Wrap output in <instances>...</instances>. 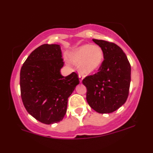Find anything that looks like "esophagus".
Wrapping results in <instances>:
<instances>
[{"label": "esophagus", "instance_id": "esophagus-1", "mask_svg": "<svg viewBox=\"0 0 153 153\" xmlns=\"http://www.w3.org/2000/svg\"><path fill=\"white\" fill-rule=\"evenodd\" d=\"M78 77H79V80H80V82H82V79H83V75H82L79 74Z\"/></svg>", "mask_w": 153, "mask_h": 153}]
</instances>
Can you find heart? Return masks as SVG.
<instances>
[{
  "mask_svg": "<svg viewBox=\"0 0 153 153\" xmlns=\"http://www.w3.org/2000/svg\"><path fill=\"white\" fill-rule=\"evenodd\" d=\"M103 59L102 49L97 45H91L79 47L70 56V60L73 64L79 65V71L82 75H88L97 71Z\"/></svg>",
  "mask_w": 153,
  "mask_h": 153,
  "instance_id": "b5f03b06",
  "label": "heart"
}]
</instances>
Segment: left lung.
Instances as JSON below:
<instances>
[{
	"label": "left lung",
	"mask_w": 153,
	"mask_h": 153,
	"mask_svg": "<svg viewBox=\"0 0 153 153\" xmlns=\"http://www.w3.org/2000/svg\"><path fill=\"white\" fill-rule=\"evenodd\" d=\"M102 49L103 61L98 73L86 76L87 102L101 114L115 111L127 101L131 81V65L118 45L105 40L93 39Z\"/></svg>",
	"instance_id": "obj_1"
}]
</instances>
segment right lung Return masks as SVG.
Segmentation results:
<instances>
[{
    "mask_svg": "<svg viewBox=\"0 0 153 153\" xmlns=\"http://www.w3.org/2000/svg\"><path fill=\"white\" fill-rule=\"evenodd\" d=\"M63 65L60 46L45 44L29 54L21 69L24 106L29 114L44 124L62 120L68 98L80 82L75 72L66 77L61 75Z\"/></svg>",
    "mask_w": 153,
    "mask_h": 153,
    "instance_id": "right-lung-1",
    "label": "right lung"
}]
</instances>
